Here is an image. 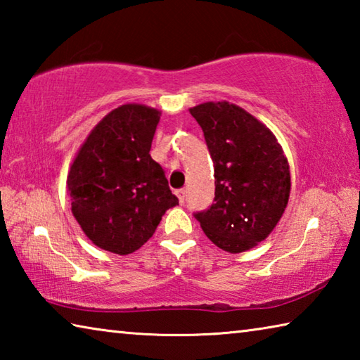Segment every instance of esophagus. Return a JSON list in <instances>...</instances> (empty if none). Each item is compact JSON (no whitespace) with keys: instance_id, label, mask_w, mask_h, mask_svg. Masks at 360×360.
Listing matches in <instances>:
<instances>
[{"instance_id":"esophagus-1","label":"esophagus","mask_w":360,"mask_h":360,"mask_svg":"<svg viewBox=\"0 0 360 360\" xmlns=\"http://www.w3.org/2000/svg\"><path fill=\"white\" fill-rule=\"evenodd\" d=\"M176 195H178L179 203H181V205H184V200H186V191H184V188H181V191L176 192Z\"/></svg>"}]
</instances>
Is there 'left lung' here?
Returning <instances> with one entry per match:
<instances>
[{
    "instance_id": "obj_1",
    "label": "left lung",
    "mask_w": 360,
    "mask_h": 360,
    "mask_svg": "<svg viewBox=\"0 0 360 360\" xmlns=\"http://www.w3.org/2000/svg\"><path fill=\"white\" fill-rule=\"evenodd\" d=\"M214 162V203L198 212L200 227L230 254L249 251L275 230L290 195L289 162L268 127L229 101L188 109Z\"/></svg>"
}]
</instances>
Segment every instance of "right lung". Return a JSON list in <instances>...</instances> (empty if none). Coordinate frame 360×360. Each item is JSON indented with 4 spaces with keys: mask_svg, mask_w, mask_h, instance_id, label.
<instances>
[{
    "mask_svg": "<svg viewBox=\"0 0 360 360\" xmlns=\"http://www.w3.org/2000/svg\"><path fill=\"white\" fill-rule=\"evenodd\" d=\"M162 112L127 103L108 112L72 160L66 192L85 236L127 255L148 241L167 210L179 203L149 154Z\"/></svg>",
    "mask_w": 360,
    "mask_h": 360,
    "instance_id": "add662e5",
    "label": "right lung"
}]
</instances>
